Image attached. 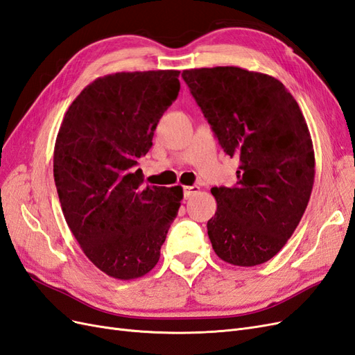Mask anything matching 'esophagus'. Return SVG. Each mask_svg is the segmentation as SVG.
<instances>
[{"instance_id": "1", "label": "esophagus", "mask_w": 355, "mask_h": 355, "mask_svg": "<svg viewBox=\"0 0 355 355\" xmlns=\"http://www.w3.org/2000/svg\"><path fill=\"white\" fill-rule=\"evenodd\" d=\"M198 189H200V188H198L197 185H194V187H184V197H185V200L191 198L192 196L196 194V192H197Z\"/></svg>"}]
</instances>
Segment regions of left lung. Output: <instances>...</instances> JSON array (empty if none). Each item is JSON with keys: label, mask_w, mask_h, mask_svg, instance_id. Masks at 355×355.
<instances>
[{"label": "left lung", "mask_w": 355, "mask_h": 355, "mask_svg": "<svg viewBox=\"0 0 355 355\" xmlns=\"http://www.w3.org/2000/svg\"><path fill=\"white\" fill-rule=\"evenodd\" d=\"M223 151L240 159L237 184L214 187L207 222L214 253L237 266L270 261L292 237L314 185L305 116L284 84L239 67L182 72Z\"/></svg>", "instance_id": "8db88e82"}]
</instances>
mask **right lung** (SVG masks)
<instances>
[{"label":"right lung","mask_w":355,"mask_h":355,"mask_svg":"<svg viewBox=\"0 0 355 355\" xmlns=\"http://www.w3.org/2000/svg\"><path fill=\"white\" fill-rule=\"evenodd\" d=\"M179 71L96 78L71 103L56 137L53 173L63 216L84 254L116 280L157 265L182 187L142 188L137 159L180 89Z\"/></svg>","instance_id":"obj_1"}]
</instances>
